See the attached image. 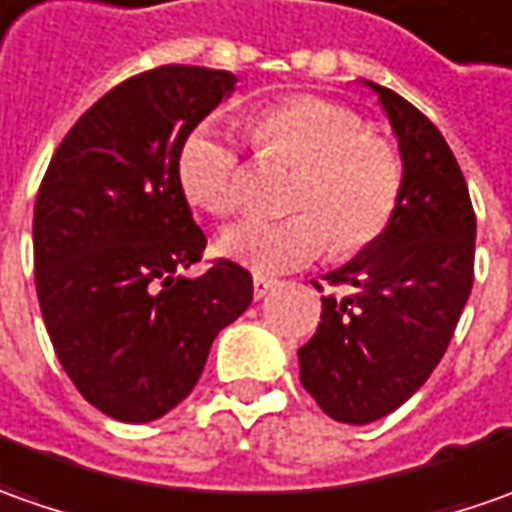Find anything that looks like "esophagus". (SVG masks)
I'll list each match as a JSON object with an SVG mask.
<instances>
[{"label": "esophagus", "instance_id": "obj_1", "mask_svg": "<svg viewBox=\"0 0 512 512\" xmlns=\"http://www.w3.org/2000/svg\"><path fill=\"white\" fill-rule=\"evenodd\" d=\"M277 286V280L274 277H266V274H255V300H263L269 291Z\"/></svg>", "mask_w": 512, "mask_h": 512}]
</instances>
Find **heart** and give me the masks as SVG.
Segmentation results:
<instances>
[{"instance_id": "b5f03b06", "label": "heart", "mask_w": 512, "mask_h": 512, "mask_svg": "<svg viewBox=\"0 0 512 512\" xmlns=\"http://www.w3.org/2000/svg\"><path fill=\"white\" fill-rule=\"evenodd\" d=\"M263 158L294 167L289 209L280 221L232 223L221 235V252L257 272H286L326 252L354 255L385 235L397 215L405 186L399 152L351 107L317 96L286 98L249 121ZM178 181L186 198L206 212L229 215L243 195V158L235 138L198 124L178 152Z\"/></svg>"}]
</instances>
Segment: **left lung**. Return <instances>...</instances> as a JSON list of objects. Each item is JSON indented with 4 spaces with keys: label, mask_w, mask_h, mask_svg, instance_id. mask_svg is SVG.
Returning <instances> with one entry per match:
<instances>
[{
    "label": "left lung",
    "mask_w": 512,
    "mask_h": 512,
    "mask_svg": "<svg viewBox=\"0 0 512 512\" xmlns=\"http://www.w3.org/2000/svg\"><path fill=\"white\" fill-rule=\"evenodd\" d=\"M365 84L399 141L402 201L382 238L326 274L354 291L323 297L317 334L297 351L303 388L348 425L397 411L431 377L470 297L476 249V215L448 141L411 101Z\"/></svg>",
    "instance_id": "left-lung-1"
}]
</instances>
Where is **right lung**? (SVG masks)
Instances as JSON below:
<instances>
[{"label":"right lung","mask_w":512,"mask_h":512,"mask_svg":"<svg viewBox=\"0 0 512 512\" xmlns=\"http://www.w3.org/2000/svg\"><path fill=\"white\" fill-rule=\"evenodd\" d=\"M229 70L164 64L121 81L64 135L33 209L36 294L56 357L101 414L152 422L189 397L252 274L206 249L178 181L184 138L235 90Z\"/></svg>","instance_id":"add662e5"}]
</instances>
